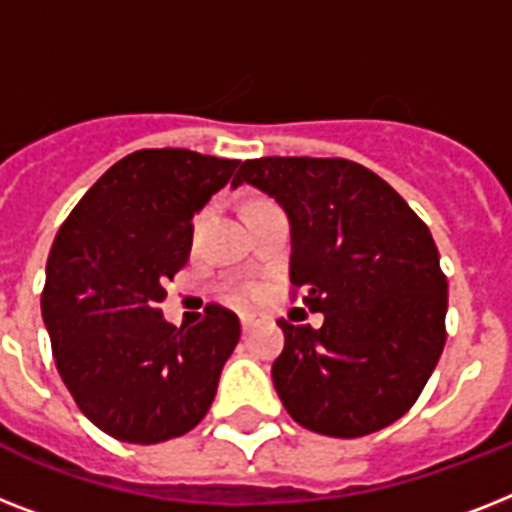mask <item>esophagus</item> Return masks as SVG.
I'll list each match as a JSON object with an SVG mask.
<instances>
[{
    "label": "esophagus",
    "mask_w": 512,
    "mask_h": 512,
    "mask_svg": "<svg viewBox=\"0 0 512 512\" xmlns=\"http://www.w3.org/2000/svg\"><path fill=\"white\" fill-rule=\"evenodd\" d=\"M252 327H255V316L244 313V316H241V329H244V332H249Z\"/></svg>",
    "instance_id": "34e87169"
}]
</instances>
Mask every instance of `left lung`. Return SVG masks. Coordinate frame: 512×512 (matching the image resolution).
Instances as JSON below:
<instances>
[{
	"label": "left lung",
	"mask_w": 512,
	"mask_h": 512,
	"mask_svg": "<svg viewBox=\"0 0 512 512\" xmlns=\"http://www.w3.org/2000/svg\"><path fill=\"white\" fill-rule=\"evenodd\" d=\"M241 183L289 217V279L321 329L281 319L273 385L289 417L358 438L404 417L446 342V276L428 225L382 177L348 159L265 156Z\"/></svg>",
	"instance_id": "obj_1"
}]
</instances>
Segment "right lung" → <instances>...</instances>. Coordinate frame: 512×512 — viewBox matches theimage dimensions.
Masks as SVG:
<instances>
[{"instance_id":"add662e5","label":"right lung","mask_w":512,"mask_h":512,"mask_svg":"<svg viewBox=\"0 0 512 512\" xmlns=\"http://www.w3.org/2000/svg\"><path fill=\"white\" fill-rule=\"evenodd\" d=\"M239 162L146 148L116 162L60 225L47 257L42 319L60 380L92 425L159 444L209 412L239 342L236 313L209 305L196 327L156 305L188 263L193 215Z\"/></svg>"}]
</instances>
